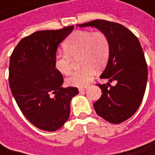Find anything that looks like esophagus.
I'll return each instance as SVG.
<instances>
[{
	"label": "esophagus",
	"instance_id": "esophagus-1",
	"mask_svg": "<svg viewBox=\"0 0 155 155\" xmlns=\"http://www.w3.org/2000/svg\"><path fill=\"white\" fill-rule=\"evenodd\" d=\"M86 89H87L86 87H80V88H79V91H80V92L84 91H86Z\"/></svg>",
	"mask_w": 155,
	"mask_h": 155
}]
</instances>
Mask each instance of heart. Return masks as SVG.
<instances>
[{"instance_id": "b5f03b06", "label": "heart", "mask_w": 155, "mask_h": 155, "mask_svg": "<svg viewBox=\"0 0 155 155\" xmlns=\"http://www.w3.org/2000/svg\"><path fill=\"white\" fill-rule=\"evenodd\" d=\"M64 53H58L54 57V67L62 74L72 72L73 59L79 56L81 68L66 80L67 84L83 87L95 75V68L100 70L105 66L109 57L110 44L103 32L77 30L74 32L64 44Z\"/></svg>"}]
</instances>
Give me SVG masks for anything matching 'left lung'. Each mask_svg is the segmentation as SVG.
<instances>
[{
	"label": "left lung",
	"instance_id": "8db88e82",
	"mask_svg": "<svg viewBox=\"0 0 155 155\" xmlns=\"http://www.w3.org/2000/svg\"><path fill=\"white\" fill-rule=\"evenodd\" d=\"M78 26L96 28L108 37L110 53L101 78L108 79V82L99 84L102 94L93 106L109 123H122L137 112L146 88L147 64L139 40L123 25L104 19ZM113 80L117 81L115 86L109 84Z\"/></svg>",
	"mask_w": 155,
	"mask_h": 155
}]
</instances>
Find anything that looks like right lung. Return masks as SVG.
<instances>
[{
    "mask_svg": "<svg viewBox=\"0 0 155 155\" xmlns=\"http://www.w3.org/2000/svg\"><path fill=\"white\" fill-rule=\"evenodd\" d=\"M74 26L40 30L22 38L14 48L9 67L12 93L26 118L36 127L54 132L70 116L75 87L63 88L64 79L54 67L58 45Z\"/></svg>",
    "mask_w": 155,
    "mask_h": 155,
    "instance_id": "obj_1",
    "label": "right lung"
}]
</instances>
